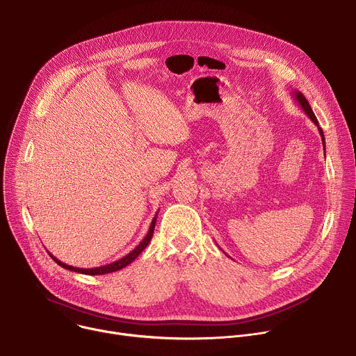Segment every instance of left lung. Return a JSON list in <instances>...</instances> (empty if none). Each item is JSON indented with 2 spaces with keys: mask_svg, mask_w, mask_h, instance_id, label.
I'll use <instances>...</instances> for the list:
<instances>
[{
  "mask_svg": "<svg viewBox=\"0 0 356 356\" xmlns=\"http://www.w3.org/2000/svg\"><path fill=\"white\" fill-rule=\"evenodd\" d=\"M292 95H293V98H295V101L298 102V105L304 109V113L309 117V120L318 127V131H319V134H321V136H322V144L325 145V136H323V132H322V129H321V127H319V124H318V120H316V117H315V114H314V111H312V108H311V105H309V102L307 101V98L304 97V94L300 92V91H293L292 92Z\"/></svg>",
  "mask_w": 356,
  "mask_h": 356,
  "instance_id": "8db88e82",
  "label": "left lung"
}]
</instances>
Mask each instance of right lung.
Instances as JSON below:
<instances>
[{
	"mask_svg": "<svg viewBox=\"0 0 356 356\" xmlns=\"http://www.w3.org/2000/svg\"><path fill=\"white\" fill-rule=\"evenodd\" d=\"M156 215H158V212L154 216V220H152V222L149 225V229H148L145 238L138 245H136V247L129 254H127L121 259H118L115 262H111V264H108V265L97 266V268H76V266H71V265H67V264L61 262L60 259H57L56 257H54L51 252H48V254L60 266H63L65 269H70V270H74V272H78V273H86V275H104V273H111V272L120 270V269L125 268L127 265H129L136 257H138L147 248V245L149 243V241L152 239V235H154V228H155V224H156Z\"/></svg>",
	"mask_w": 356,
	"mask_h": 356,
	"instance_id": "add662e5",
	"label": "right lung"
}]
</instances>
